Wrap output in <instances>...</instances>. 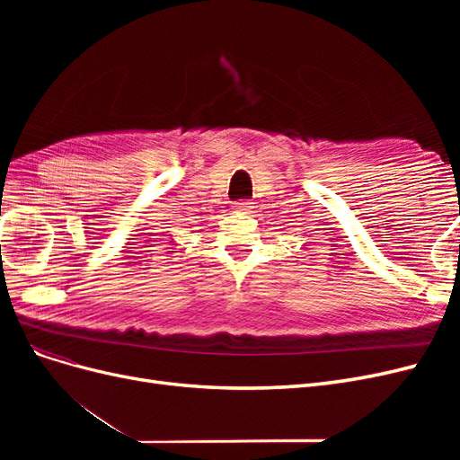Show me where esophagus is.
<instances>
[{
    "label": "esophagus",
    "instance_id": "1",
    "mask_svg": "<svg viewBox=\"0 0 460 460\" xmlns=\"http://www.w3.org/2000/svg\"><path fill=\"white\" fill-rule=\"evenodd\" d=\"M238 208H240V211H243V213H249V211H252V203H249V201H240Z\"/></svg>",
    "mask_w": 460,
    "mask_h": 460
}]
</instances>
